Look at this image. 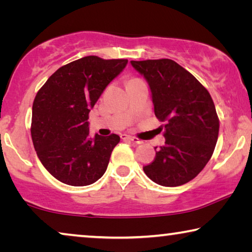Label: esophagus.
<instances>
[{
	"instance_id": "obj_1",
	"label": "esophagus",
	"mask_w": 252,
	"mask_h": 252,
	"mask_svg": "<svg viewBox=\"0 0 252 252\" xmlns=\"http://www.w3.org/2000/svg\"><path fill=\"white\" fill-rule=\"evenodd\" d=\"M121 139L122 140H129V141H132L135 144H141L143 143L142 140H140L138 138H134V136H131V135H127V134H121Z\"/></svg>"
}]
</instances>
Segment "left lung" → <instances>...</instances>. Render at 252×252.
I'll return each instance as SVG.
<instances>
[{
  "instance_id": "obj_1",
  "label": "left lung",
  "mask_w": 252,
  "mask_h": 252,
  "mask_svg": "<svg viewBox=\"0 0 252 252\" xmlns=\"http://www.w3.org/2000/svg\"><path fill=\"white\" fill-rule=\"evenodd\" d=\"M131 65L147 80L156 117L165 123L164 146L143 171L160 186L185 185L206 167L218 140L219 119L210 93L173 60L131 61Z\"/></svg>"
}]
</instances>
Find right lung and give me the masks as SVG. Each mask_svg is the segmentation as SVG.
<instances>
[{"mask_svg":"<svg viewBox=\"0 0 252 252\" xmlns=\"http://www.w3.org/2000/svg\"><path fill=\"white\" fill-rule=\"evenodd\" d=\"M127 63L89 55L60 67L36 93L31 135L41 163L65 185L83 187L103 176L120 136H89V113Z\"/></svg>","mask_w":252,"mask_h":252,"instance_id":"right-lung-1","label":"right lung"}]
</instances>
